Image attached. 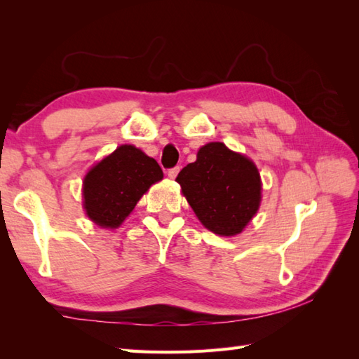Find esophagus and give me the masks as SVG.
Listing matches in <instances>:
<instances>
[{"label":"esophagus","instance_id":"obj_1","mask_svg":"<svg viewBox=\"0 0 359 359\" xmlns=\"http://www.w3.org/2000/svg\"><path fill=\"white\" fill-rule=\"evenodd\" d=\"M179 171H180V168H179V166L170 168V170H168V177H170V179H175V177H177Z\"/></svg>","mask_w":359,"mask_h":359}]
</instances>
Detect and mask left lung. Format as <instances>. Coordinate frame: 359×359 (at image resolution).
Listing matches in <instances>:
<instances>
[{
    "label": "left lung",
    "instance_id": "left-lung-1",
    "mask_svg": "<svg viewBox=\"0 0 359 359\" xmlns=\"http://www.w3.org/2000/svg\"><path fill=\"white\" fill-rule=\"evenodd\" d=\"M175 180L201 222L220 236L241 233L261 203L257 168L220 142L202 147Z\"/></svg>",
    "mask_w": 359,
    "mask_h": 359
}]
</instances>
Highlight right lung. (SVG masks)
Here are the masks:
<instances>
[{
	"label": "right lung",
	"instance_id": "right-lung-1",
	"mask_svg": "<svg viewBox=\"0 0 359 359\" xmlns=\"http://www.w3.org/2000/svg\"><path fill=\"white\" fill-rule=\"evenodd\" d=\"M162 177V168L154 158L133 144L118 147L86 174L83 184L86 215L97 225L116 228Z\"/></svg>",
	"mask_w": 359,
	"mask_h": 359
}]
</instances>
